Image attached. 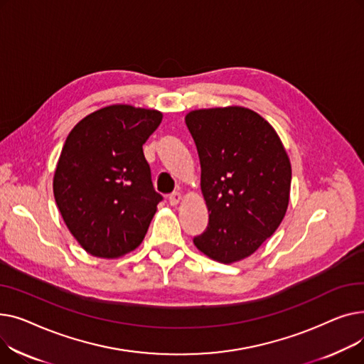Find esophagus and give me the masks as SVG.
Listing matches in <instances>:
<instances>
[{"label": "esophagus", "mask_w": 364, "mask_h": 364, "mask_svg": "<svg viewBox=\"0 0 364 364\" xmlns=\"http://www.w3.org/2000/svg\"><path fill=\"white\" fill-rule=\"evenodd\" d=\"M168 200H169V203H171L172 206H177V205L180 203V200H181V193H180V192L171 193L169 198H168Z\"/></svg>", "instance_id": "esophagus-1"}]
</instances>
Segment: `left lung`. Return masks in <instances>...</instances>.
Wrapping results in <instances>:
<instances>
[{
	"mask_svg": "<svg viewBox=\"0 0 364 364\" xmlns=\"http://www.w3.org/2000/svg\"><path fill=\"white\" fill-rule=\"evenodd\" d=\"M186 125L198 149L209 213L206 230L193 243L214 261H240L277 230L286 214L288 153L274 128L246 107L192 110Z\"/></svg>",
	"mask_w": 364,
	"mask_h": 364,
	"instance_id": "1",
	"label": "left lung"
}]
</instances>
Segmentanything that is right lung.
I'll return each instance as SVG.
<instances>
[{"label": "right lung", "mask_w": 364, "mask_h": 364, "mask_svg": "<svg viewBox=\"0 0 364 364\" xmlns=\"http://www.w3.org/2000/svg\"><path fill=\"white\" fill-rule=\"evenodd\" d=\"M161 121L158 110L112 105L69 132L53 192L69 232L92 257L118 258L143 242L162 200L143 144Z\"/></svg>", "instance_id": "right-lung-1"}]
</instances>
